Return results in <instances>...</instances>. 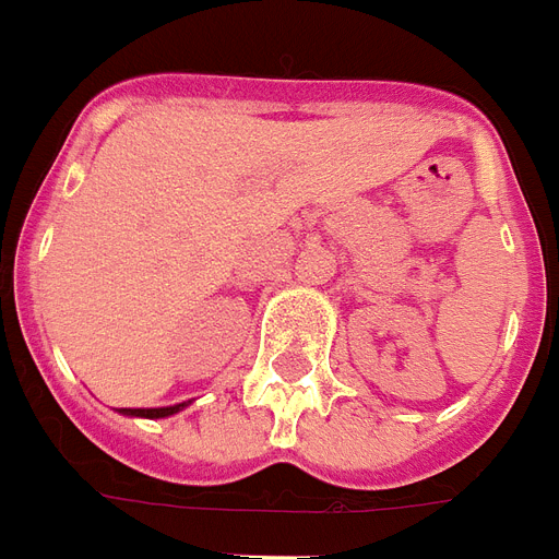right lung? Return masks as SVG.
<instances>
[{"instance_id": "obj_1", "label": "right lung", "mask_w": 559, "mask_h": 559, "mask_svg": "<svg viewBox=\"0 0 559 559\" xmlns=\"http://www.w3.org/2000/svg\"><path fill=\"white\" fill-rule=\"evenodd\" d=\"M186 402L169 407H120L122 416H143V419H163V416H171V413L183 411Z\"/></svg>"}]
</instances>
